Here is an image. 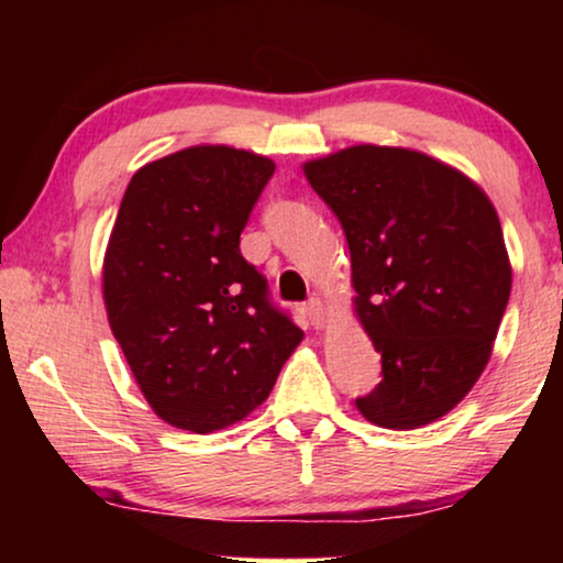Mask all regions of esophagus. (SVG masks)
Returning <instances> with one entry per match:
<instances>
[{
    "label": "esophagus",
    "instance_id": "1",
    "mask_svg": "<svg viewBox=\"0 0 563 563\" xmlns=\"http://www.w3.org/2000/svg\"><path fill=\"white\" fill-rule=\"evenodd\" d=\"M305 314H307V320H310L314 328H325V322H328V310H325V305H322V299L312 297L310 302L305 305Z\"/></svg>",
    "mask_w": 563,
    "mask_h": 563
}]
</instances>
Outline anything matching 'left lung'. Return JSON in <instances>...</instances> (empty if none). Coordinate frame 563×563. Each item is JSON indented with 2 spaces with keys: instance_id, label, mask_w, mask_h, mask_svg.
<instances>
[{
  "instance_id": "left-lung-1",
  "label": "left lung",
  "mask_w": 563,
  "mask_h": 563,
  "mask_svg": "<svg viewBox=\"0 0 563 563\" xmlns=\"http://www.w3.org/2000/svg\"><path fill=\"white\" fill-rule=\"evenodd\" d=\"M341 220L353 310L384 379L356 407L412 430L441 420L489 364L512 287L495 205L479 184L412 148L361 143L302 164Z\"/></svg>"
}]
</instances>
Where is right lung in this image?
I'll use <instances>...</instances> for the list:
<instances>
[{
  "mask_svg": "<svg viewBox=\"0 0 563 563\" xmlns=\"http://www.w3.org/2000/svg\"><path fill=\"white\" fill-rule=\"evenodd\" d=\"M274 161L191 145L137 168L102 264L112 335L168 426L212 433L264 402L302 330L274 310L241 233Z\"/></svg>",
  "mask_w": 563,
  "mask_h": 563,
  "instance_id": "right-lung-1",
  "label": "right lung"
}]
</instances>
